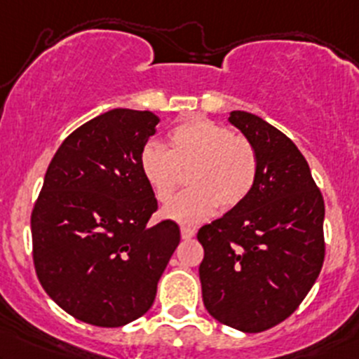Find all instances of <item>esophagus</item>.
Listing matches in <instances>:
<instances>
[{
	"instance_id": "esophagus-1",
	"label": "esophagus",
	"mask_w": 359,
	"mask_h": 359,
	"mask_svg": "<svg viewBox=\"0 0 359 359\" xmlns=\"http://www.w3.org/2000/svg\"><path fill=\"white\" fill-rule=\"evenodd\" d=\"M180 235H182L184 240H191L196 235V228L191 226H180Z\"/></svg>"
}]
</instances>
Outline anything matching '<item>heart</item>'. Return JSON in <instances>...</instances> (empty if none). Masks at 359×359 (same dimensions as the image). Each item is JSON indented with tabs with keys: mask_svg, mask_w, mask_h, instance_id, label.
I'll use <instances>...</instances> for the list:
<instances>
[{
	"mask_svg": "<svg viewBox=\"0 0 359 359\" xmlns=\"http://www.w3.org/2000/svg\"><path fill=\"white\" fill-rule=\"evenodd\" d=\"M140 168L160 203H167L189 172L191 189L163 208V216L182 224L211 218L218 206H240L257 179V153L247 137L218 122L196 117L175 126L168 149L149 143L140 155Z\"/></svg>",
	"mask_w": 359,
	"mask_h": 359,
	"instance_id": "1",
	"label": "heart"
}]
</instances>
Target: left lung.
<instances>
[{
    "instance_id": "left-lung-1",
    "label": "left lung",
    "mask_w": 359,
    "mask_h": 359,
    "mask_svg": "<svg viewBox=\"0 0 359 359\" xmlns=\"http://www.w3.org/2000/svg\"><path fill=\"white\" fill-rule=\"evenodd\" d=\"M228 121L257 153L249 198L199 228L203 302L210 315L242 332L288 318L324 264V198L297 144L261 117L233 110Z\"/></svg>"
}]
</instances>
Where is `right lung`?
Masks as SVG:
<instances>
[{"label": "right lung", "instance_id": "right-lung-1", "mask_svg": "<svg viewBox=\"0 0 359 359\" xmlns=\"http://www.w3.org/2000/svg\"><path fill=\"white\" fill-rule=\"evenodd\" d=\"M160 119L112 109L62 141L35 203L34 266L65 312L97 327H121L151 309L156 285L180 242L158 210L140 155Z\"/></svg>", "mask_w": 359, "mask_h": 359}]
</instances>
